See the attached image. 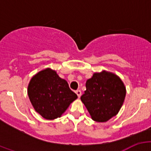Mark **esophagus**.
Here are the masks:
<instances>
[{
    "label": "esophagus",
    "instance_id": "1",
    "mask_svg": "<svg viewBox=\"0 0 151 151\" xmlns=\"http://www.w3.org/2000/svg\"><path fill=\"white\" fill-rule=\"evenodd\" d=\"M75 93H77V96H78V98H80V96H81V94H82V92L80 90H77V91H75Z\"/></svg>",
    "mask_w": 151,
    "mask_h": 151
}]
</instances>
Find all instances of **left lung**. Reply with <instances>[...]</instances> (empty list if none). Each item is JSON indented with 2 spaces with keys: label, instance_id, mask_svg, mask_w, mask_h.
Listing matches in <instances>:
<instances>
[{
  "label": "left lung",
  "instance_id": "left-lung-1",
  "mask_svg": "<svg viewBox=\"0 0 151 151\" xmlns=\"http://www.w3.org/2000/svg\"><path fill=\"white\" fill-rule=\"evenodd\" d=\"M124 83L117 74L103 70L96 72L86 82V91L81 96L91 118L104 123L115 116L126 97Z\"/></svg>",
  "mask_w": 151,
  "mask_h": 151
}]
</instances>
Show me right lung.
Wrapping results in <instances>:
<instances>
[{
    "mask_svg": "<svg viewBox=\"0 0 151 151\" xmlns=\"http://www.w3.org/2000/svg\"><path fill=\"white\" fill-rule=\"evenodd\" d=\"M28 95L35 111L47 120L60 118L77 95L55 70L47 68L30 79Z\"/></svg>",
    "mask_w": 151,
    "mask_h": 151,
    "instance_id": "1",
    "label": "right lung"
}]
</instances>
